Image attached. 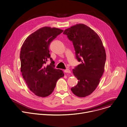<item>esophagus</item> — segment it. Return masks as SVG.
Here are the masks:
<instances>
[{"mask_svg":"<svg viewBox=\"0 0 127 127\" xmlns=\"http://www.w3.org/2000/svg\"><path fill=\"white\" fill-rule=\"evenodd\" d=\"M64 72H65V73H71V71H70V70L69 69H65V70H64Z\"/></svg>","mask_w":127,"mask_h":127,"instance_id":"1","label":"esophagus"}]
</instances>
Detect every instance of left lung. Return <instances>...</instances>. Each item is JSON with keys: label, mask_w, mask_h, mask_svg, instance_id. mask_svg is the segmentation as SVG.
I'll use <instances>...</instances> for the list:
<instances>
[{"label": "left lung", "mask_w": 127, "mask_h": 127, "mask_svg": "<svg viewBox=\"0 0 127 127\" xmlns=\"http://www.w3.org/2000/svg\"><path fill=\"white\" fill-rule=\"evenodd\" d=\"M63 34L72 42L76 58L81 62L73 69L78 82L71 91L78 97H85L96 89L103 75L106 60L105 48L98 35L85 24L71 26Z\"/></svg>", "instance_id": "left-lung-1"}]
</instances>
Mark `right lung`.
Returning a JSON list of instances; mask_svg holds the SVG:
<instances>
[{
	"label": "right lung",
	"mask_w": 127,
	"mask_h": 127,
	"mask_svg": "<svg viewBox=\"0 0 127 127\" xmlns=\"http://www.w3.org/2000/svg\"><path fill=\"white\" fill-rule=\"evenodd\" d=\"M63 31L56 28L42 27L30 35L21 47V72L29 89L37 96L50 95L57 80L64 76L62 70L55 68L49 50L51 41ZM48 60L51 63L46 66Z\"/></svg>",
	"instance_id": "right-lung-1"
}]
</instances>
